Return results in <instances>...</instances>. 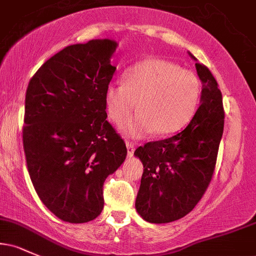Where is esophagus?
<instances>
[{"label": "esophagus", "instance_id": "34e87169", "mask_svg": "<svg viewBox=\"0 0 256 256\" xmlns=\"http://www.w3.org/2000/svg\"><path fill=\"white\" fill-rule=\"evenodd\" d=\"M126 148H128V156H132V154H134V142L126 140Z\"/></svg>", "mask_w": 256, "mask_h": 256}]
</instances>
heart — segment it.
Wrapping results in <instances>:
<instances>
[{
  "mask_svg": "<svg viewBox=\"0 0 256 256\" xmlns=\"http://www.w3.org/2000/svg\"><path fill=\"white\" fill-rule=\"evenodd\" d=\"M201 96L198 76L164 58H148L126 71L125 80L112 82L104 91L108 118L122 125L136 110L134 118L122 126L132 138L152 131L168 134L192 119Z\"/></svg>",
  "mask_w": 256,
  "mask_h": 256,
  "instance_id": "1",
  "label": "heart"
}]
</instances>
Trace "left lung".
I'll return each mask as SVG.
<instances>
[{"label": "left lung", "mask_w": 256, "mask_h": 256, "mask_svg": "<svg viewBox=\"0 0 256 256\" xmlns=\"http://www.w3.org/2000/svg\"><path fill=\"white\" fill-rule=\"evenodd\" d=\"M196 61L202 83L200 107L185 128L173 136L138 146L134 156L143 164L137 192V213L146 222L165 224L194 210L210 179L224 131L222 96L207 67Z\"/></svg>", "instance_id": "obj_1"}]
</instances>
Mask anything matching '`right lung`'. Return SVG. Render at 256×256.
I'll use <instances>...</instances> for the list:
<instances>
[{"mask_svg":"<svg viewBox=\"0 0 256 256\" xmlns=\"http://www.w3.org/2000/svg\"><path fill=\"white\" fill-rule=\"evenodd\" d=\"M114 40L68 46L28 83L22 142L40 201L64 222L80 224L104 210L106 178L126 158L124 140L106 120L104 91L116 67Z\"/></svg>","mask_w":256,"mask_h":256,"instance_id":"obj_1","label":"right lung"}]
</instances>
